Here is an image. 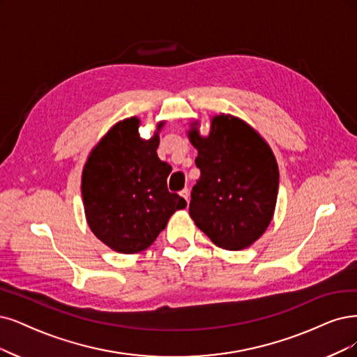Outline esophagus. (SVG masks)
I'll return each mask as SVG.
<instances>
[{
	"instance_id": "1",
	"label": "esophagus",
	"mask_w": 357,
	"mask_h": 357,
	"mask_svg": "<svg viewBox=\"0 0 357 357\" xmlns=\"http://www.w3.org/2000/svg\"><path fill=\"white\" fill-rule=\"evenodd\" d=\"M179 194H181L182 199L188 203V199H190V190H188V188H183Z\"/></svg>"
}]
</instances>
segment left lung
<instances>
[{
  "label": "left lung",
  "mask_w": 357,
  "mask_h": 357,
  "mask_svg": "<svg viewBox=\"0 0 357 357\" xmlns=\"http://www.w3.org/2000/svg\"><path fill=\"white\" fill-rule=\"evenodd\" d=\"M188 138L199 151L202 174L192 187L190 216L218 247H250L268 229L278 197L280 170L271 147L231 114L213 116L207 137L192 122Z\"/></svg>",
  "instance_id": "8db88e82"
}]
</instances>
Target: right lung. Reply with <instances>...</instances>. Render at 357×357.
<instances>
[{"label":"right lung","mask_w":357,"mask_h":357,"mask_svg":"<svg viewBox=\"0 0 357 357\" xmlns=\"http://www.w3.org/2000/svg\"><path fill=\"white\" fill-rule=\"evenodd\" d=\"M158 122L150 139L139 137V119L117 122L88 155L82 172L86 222L94 235L117 253L149 248L176 210L187 202L167 190L172 166L157 155Z\"/></svg>","instance_id":"obj_1"}]
</instances>
